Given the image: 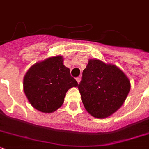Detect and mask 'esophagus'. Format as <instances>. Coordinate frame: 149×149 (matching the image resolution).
Listing matches in <instances>:
<instances>
[{"label": "esophagus", "instance_id": "34e87169", "mask_svg": "<svg viewBox=\"0 0 149 149\" xmlns=\"http://www.w3.org/2000/svg\"><path fill=\"white\" fill-rule=\"evenodd\" d=\"M76 79H77V83H78V84H79V83H80V81H81V77H77V78Z\"/></svg>", "mask_w": 149, "mask_h": 149}]
</instances>
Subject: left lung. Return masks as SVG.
<instances>
[{"label":"left lung","mask_w":149,"mask_h":149,"mask_svg":"<svg viewBox=\"0 0 149 149\" xmlns=\"http://www.w3.org/2000/svg\"><path fill=\"white\" fill-rule=\"evenodd\" d=\"M84 107L96 118H106L125 103L131 83L125 73L113 64L90 59L78 85Z\"/></svg>","instance_id":"obj_1"}]
</instances>
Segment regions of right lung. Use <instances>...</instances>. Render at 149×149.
<instances>
[{"mask_svg":"<svg viewBox=\"0 0 149 149\" xmlns=\"http://www.w3.org/2000/svg\"><path fill=\"white\" fill-rule=\"evenodd\" d=\"M78 86L62 56H53L31 65L24 75L23 88L28 100L36 110L52 113L64 102L68 90Z\"/></svg>","mask_w":149,"mask_h":149,"instance_id":"1","label":"right lung"}]
</instances>
